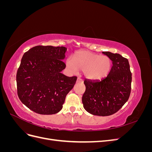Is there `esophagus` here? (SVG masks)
<instances>
[{"mask_svg": "<svg viewBox=\"0 0 152 152\" xmlns=\"http://www.w3.org/2000/svg\"><path fill=\"white\" fill-rule=\"evenodd\" d=\"M77 82H82V79L80 77H78L77 79Z\"/></svg>", "mask_w": 152, "mask_h": 152, "instance_id": "34e87169", "label": "esophagus"}]
</instances>
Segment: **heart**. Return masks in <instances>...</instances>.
<instances>
[{
	"label": "heart",
	"instance_id": "b5f03b06",
	"mask_svg": "<svg viewBox=\"0 0 152 152\" xmlns=\"http://www.w3.org/2000/svg\"><path fill=\"white\" fill-rule=\"evenodd\" d=\"M112 61L106 55H99L87 50H79L68 58L66 66L72 72H84L87 79L101 80L107 77L111 70Z\"/></svg>",
	"mask_w": 152,
	"mask_h": 152
}]
</instances>
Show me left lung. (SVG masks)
I'll use <instances>...</instances> for the list:
<instances>
[{
	"label": "left lung",
	"instance_id": "obj_1",
	"mask_svg": "<svg viewBox=\"0 0 152 152\" xmlns=\"http://www.w3.org/2000/svg\"><path fill=\"white\" fill-rule=\"evenodd\" d=\"M112 61L109 74L101 80H85L82 103L94 115L108 116L117 112L129 98L132 73L127 58L121 54L103 52Z\"/></svg>",
	"mask_w": 152,
	"mask_h": 152
}]
</instances>
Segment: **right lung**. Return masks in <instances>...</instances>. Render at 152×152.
I'll return each instance as SVG.
<instances>
[{"label": "right lung", "instance_id": "right-lung-1", "mask_svg": "<svg viewBox=\"0 0 152 152\" xmlns=\"http://www.w3.org/2000/svg\"><path fill=\"white\" fill-rule=\"evenodd\" d=\"M66 50L65 47L37 45L23 56L16 74L18 96L34 112L57 113L74 86L77 77L61 73Z\"/></svg>", "mask_w": 152, "mask_h": 152}]
</instances>
